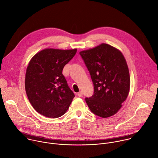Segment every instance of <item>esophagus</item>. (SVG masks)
<instances>
[{
    "instance_id": "34e87169",
    "label": "esophagus",
    "mask_w": 158,
    "mask_h": 158,
    "mask_svg": "<svg viewBox=\"0 0 158 158\" xmlns=\"http://www.w3.org/2000/svg\"><path fill=\"white\" fill-rule=\"evenodd\" d=\"M77 96H79V97H82V92H79L78 93H77Z\"/></svg>"
}]
</instances>
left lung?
Wrapping results in <instances>:
<instances>
[{"mask_svg":"<svg viewBox=\"0 0 158 158\" xmlns=\"http://www.w3.org/2000/svg\"><path fill=\"white\" fill-rule=\"evenodd\" d=\"M79 54L94 84V94L85 99L89 108L101 118L113 116L129 92V73L124 56L118 49L104 43Z\"/></svg>","mask_w":158,"mask_h":158,"instance_id":"obj_1","label":"left lung"}]
</instances>
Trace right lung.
I'll use <instances>...</instances> for the list:
<instances>
[{
    "label": "right lung",
    "mask_w": 158,
    "mask_h": 158,
    "mask_svg": "<svg viewBox=\"0 0 158 158\" xmlns=\"http://www.w3.org/2000/svg\"><path fill=\"white\" fill-rule=\"evenodd\" d=\"M76 52V49H45L30 60L26 73V91L34 109L44 116L60 117L75 97L62 70Z\"/></svg>",
    "instance_id": "obj_1"
}]
</instances>
